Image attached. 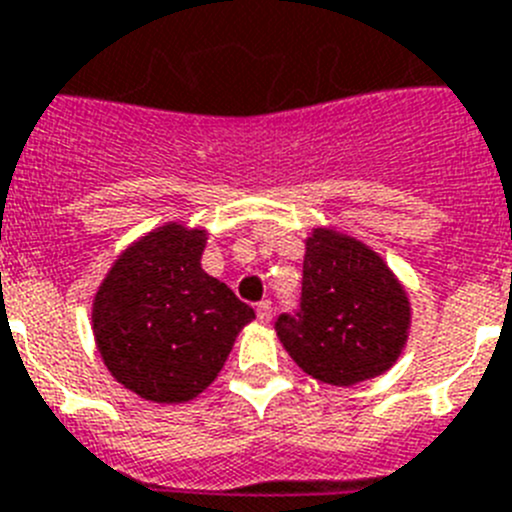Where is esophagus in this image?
I'll use <instances>...</instances> for the list:
<instances>
[{
	"instance_id": "esophagus-1",
	"label": "esophagus",
	"mask_w": 512,
	"mask_h": 512,
	"mask_svg": "<svg viewBox=\"0 0 512 512\" xmlns=\"http://www.w3.org/2000/svg\"><path fill=\"white\" fill-rule=\"evenodd\" d=\"M257 319H260L262 324H268L270 319H273V304H270L268 299L257 304Z\"/></svg>"
}]
</instances>
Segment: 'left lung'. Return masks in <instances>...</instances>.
Instances as JSON below:
<instances>
[{"mask_svg":"<svg viewBox=\"0 0 512 512\" xmlns=\"http://www.w3.org/2000/svg\"><path fill=\"white\" fill-rule=\"evenodd\" d=\"M410 330V301L384 260L358 239L314 229L306 239L299 309L275 319L296 366L332 386L391 368Z\"/></svg>","mask_w":512,"mask_h":512,"instance_id":"8db88e82","label":"left lung"}]
</instances>
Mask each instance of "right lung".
Returning a JSON list of instances; mask_svg holds the SVG:
<instances>
[{
    "label": "right lung",
    "mask_w": 512,
    "mask_h": 512,
    "mask_svg": "<svg viewBox=\"0 0 512 512\" xmlns=\"http://www.w3.org/2000/svg\"><path fill=\"white\" fill-rule=\"evenodd\" d=\"M206 231L167 224L128 247L92 306V330L115 381L151 402L198 397L255 319L201 268Z\"/></svg>",
    "instance_id": "add662e5"
}]
</instances>
